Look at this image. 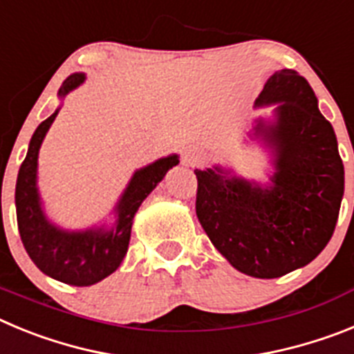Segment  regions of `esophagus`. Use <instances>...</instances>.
I'll return each mask as SVG.
<instances>
[{"mask_svg":"<svg viewBox=\"0 0 354 354\" xmlns=\"http://www.w3.org/2000/svg\"><path fill=\"white\" fill-rule=\"evenodd\" d=\"M198 159H200V156L196 154L195 150H186L183 156L184 165H187V167H193V165H196V162H198Z\"/></svg>","mask_w":354,"mask_h":354,"instance_id":"34e87169","label":"esophagus"}]
</instances>
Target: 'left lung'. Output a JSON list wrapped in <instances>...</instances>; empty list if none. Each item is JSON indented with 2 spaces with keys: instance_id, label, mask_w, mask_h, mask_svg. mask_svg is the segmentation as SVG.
<instances>
[{
  "instance_id": "8db88e82",
  "label": "left lung",
  "mask_w": 354,
  "mask_h": 354,
  "mask_svg": "<svg viewBox=\"0 0 354 354\" xmlns=\"http://www.w3.org/2000/svg\"><path fill=\"white\" fill-rule=\"evenodd\" d=\"M274 106L246 133L271 152L270 183L232 168L195 170L196 216L214 248L241 273L278 278L310 264L333 236L344 195L335 131L308 81L292 68L266 81L255 108Z\"/></svg>"
}]
</instances>
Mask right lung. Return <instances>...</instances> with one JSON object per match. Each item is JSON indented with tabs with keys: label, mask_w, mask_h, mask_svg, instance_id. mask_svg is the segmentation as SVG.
<instances>
[{
	"label": "right lung",
	"mask_w": 354,
	"mask_h": 354,
	"mask_svg": "<svg viewBox=\"0 0 354 354\" xmlns=\"http://www.w3.org/2000/svg\"><path fill=\"white\" fill-rule=\"evenodd\" d=\"M84 80V72L71 74L58 90V97L64 99L68 92L83 84ZM58 111L60 108H56L55 113L37 127L30 140L26 158L19 168L15 184L17 227L28 255L44 274L68 286L88 287L117 271L129 248L134 214L167 171L179 165V156L170 154L156 159L134 171L111 211L115 216L113 223L93 225L84 230H67L49 220L37 186L40 145Z\"/></svg>",
	"instance_id": "1"
}]
</instances>
